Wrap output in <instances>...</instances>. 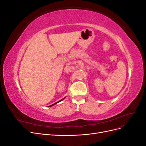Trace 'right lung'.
Instances as JSON below:
<instances>
[{"label": "right lung", "mask_w": 146, "mask_h": 146, "mask_svg": "<svg viewBox=\"0 0 146 146\" xmlns=\"http://www.w3.org/2000/svg\"><path fill=\"white\" fill-rule=\"evenodd\" d=\"M66 98V97H65V98H63V99H61V100H60V101H58V102H56V103H55V104H52V105H50V106H48V107H52V106H53V105H55L56 104H57V103H58V102H61V101H62L63 100H64V99Z\"/></svg>", "instance_id": "right-lung-1"}]
</instances>
